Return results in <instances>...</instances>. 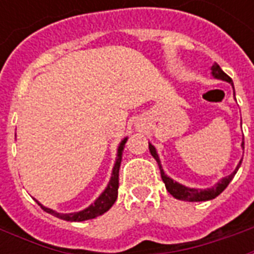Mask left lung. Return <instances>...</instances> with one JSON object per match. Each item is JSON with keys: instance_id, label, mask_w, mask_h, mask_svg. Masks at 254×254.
Segmentation results:
<instances>
[{"instance_id": "1", "label": "left lung", "mask_w": 254, "mask_h": 254, "mask_svg": "<svg viewBox=\"0 0 254 254\" xmlns=\"http://www.w3.org/2000/svg\"><path fill=\"white\" fill-rule=\"evenodd\" d=\"M211 70H212L213 77L227 81V83L231 84V85H233V88H234V84H233L231 77H229V76H227V74L220 69V66H219L218 64H213L212 67H211ZM148 148L151 155H152V156L155 158V160L158 162V166H159V170H160V176H162V180H163V182H165L167 191H169L173 197H176V198H178V200H184V201H207V200H212V198H215L216 196H219V194H220V193L227 188V185L231 182V180L234 178V176L237 174V171H238V169H240L241 163H242V159H241L240 163H238L237 167H235V170L233 171L230 176L222 178V180H220L215 187L208 188V189H194V188H188L185 187V185H181V184H178V182H176L174 180H171L170 177L166 176L165 171H163V169H162L160 159H159V156H158V154H156V149H155V147L152 145V144L149 143ZM242 148H244V143H242Z\"/></svg>"}]
</instances>
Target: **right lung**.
Instances as JSON below:
<instances>
[{
	"label": "right lung",
	"mask_w": 254,
	"mask_h": 254,
	"mask_svg": "<svg viewBox=\"0 0 254 254\" xmlns=\"http://www.w3.org/2000/svg\"><path fill=\"white\" fill-rule=\"evenodd\" d=\"M127 137H125L120 143V147H118V151H117V159L116 165L113 167V173H111V178L109 185L106 187V189L103 190V193L100 194L96 200H95L88 208H85L83 211H78V212L73 213H60L56 212L54 209H50V208L43 207L41 202L36 201L43 211H46L47 213H52L53 216L56 218L63 219V220H67V222H83V220H88V219L98 218L100 215H103L105 212H107L113 204L116 202L117 196H118V177H120V166H121L122 160V152H124V148H125V143H127Z\"/></svg>",
	"instance_id": "add662e5"
}]
</instances>
